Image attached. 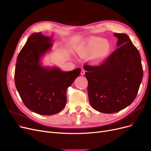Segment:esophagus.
Listing matches in <instances>:
<instances>
[{"mask_svg":"<svg viewBox=\"0 0 151 151\" xmlns=\"http://www.w3.org/2000/svg\"><path fill=\"white\" fill-rule=\"evenodd\" d=\"M81 74V75H82V76H83V75L85 74V70H84V69H82Z\"/></svg>","mask_w":151,"mask_h":151,"instance_id":"esophagus-1","label":"esophagus"}]
</instances>
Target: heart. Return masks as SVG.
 Returning a JSON list of instances; mask_svg holds the SVG:
<instances>
[{
    "mask_svg": "<svg viewBox=\"0 0 151 151\" xmlns=\"http://www.w3.org/2000/svg\"><path fill=\"white\" fill-rule=\"evenodd\" d=\"M111 49V44L108 40L91 37L77 45L75 51L81 57L89 56V61L92 65H98L108 58Z\"/></svg>",
    "mask_w": 151,
    "mask_h": 151,
    "instance_id": "1",
    "label": "heart"
}]
</instances>
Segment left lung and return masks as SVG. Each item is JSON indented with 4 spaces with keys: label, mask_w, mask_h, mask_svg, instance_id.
Returning a JSON list of instances; mask_svg holds the SVG:
<instances>
[{
    "label": "left lung",
    "mask_w": 151,
    "mask_h": 151,
    "mask_svg": "<svg viewBox=\"0 0 151 151\" xmlns=\"http://www.w3.org/2000/svg\"><path fill=\"white\" fill-rule=\"evenodd\" d=\"M113 35L118 48L101 65L84 66L90 103L104 113L119 111L134 102L143 76L140 54L128 35Z\"/></svg>",
    "instance_id": "8db88e82"
}]
</instances>
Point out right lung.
Segmentation results:
<instances>
[{"mask_svg":"<svg viewBox=\"0 0 151 151\" xmlns=\"http://www.w3.org/2000/svg\"><path fill=\"white\" fill-rule=\"evenodd\" d=\"M52 38L41 32L31 35L17 56L15 68V85L24 104L41 115L63 109L68 88L81 71L80 68L63 71L55 66L42 65V58L52 48Z\"/></svg>","mask_w":151,"mask_h":151,"instance_id":"obj_1","label":"right lung"}]
</instances>
